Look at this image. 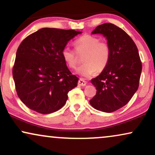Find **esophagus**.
Masks as SVG:
<instances>
[{
	"instance_id": "1",
	"label": "esophagus",
	"mask_w": 155,
	"mask_h": 155,
	"mask_svg": "<svg viewBox=\"0 0 155 155\" xmlns=\"http://www.w3.org/2000/svg\"><path fill=\"white\" fill-rule=\"evenodd\" d=\"M86 82L84 81V79H80L79 81H78V86H86Z\"/></svg>"
}]
</instances>
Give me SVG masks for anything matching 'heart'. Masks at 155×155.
<instances>
[{"instance_id":"heart-1","label":"heart","mask_w":155,"mask_h":155,"mask_svg":"<svg viewBox=\"0 0 155 155\" xmlns=\"http://www.w3.org/2000/svg\"><path fill=\"white\" fill-rule=\"evenodd\" d=\"M74 46L78 54L82 55L83 64L78 68L77 73L83 77H89L96 70L101 71L106 69L110 59L111 49L108 41L100 40L91 35H84L74 40ZM61 57L70 69H76L78 57L75 51L69 47H64Z\"/></svg>"}]
</instances>
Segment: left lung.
I'll return each instance as SVG.
<instances>
[{"instance_id":"left-lung-1","label":"left lung","mask_w":155,"mask_h":155,"mask_svg":"<svg viewBox=\"0 0 155 155\" xmlns=\"http://www.w3.org/2000/svg\"><path fill=\"white\" fill-rule=\"evenodd\" d=\"M92 33L106 37L111 55L106 69L91 80L97 91L90 104L98 110L112 113L125 106L137 91L142 62L135 43L123 29L104 23Z\"/></svg>"}]
</instances>
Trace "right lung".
Here are the masks:
<instances>
[{"label": "right lung", "instance_id": "add662e5", "mask_svg": "<svg viewBox=\"0 0 155 155\" xmlns=\"http://www.w3.org/2000/svg\"><path fill=\"white\" fill-rule=\"evenodd\" d=\"M81 32L42 28L25 38L18 47L13 76L22 102L31 110L49 114L62 108L68 93L77 86L61 57L68 42Z\"/></svg>", "mask_w": 155, "mask_h": 155}]
</instances>
